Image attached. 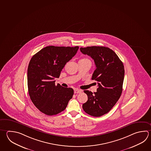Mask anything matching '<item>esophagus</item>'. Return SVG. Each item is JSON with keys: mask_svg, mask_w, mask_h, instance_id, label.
<instances>
[{"mask_svg": "<svg viewBox=\"0 0 151 151\" xmlns=\"http://www.w3.org/2000/svg\"><path fill=\"white\" fill-rule=\"evenodd\" d=\"M82 92V90H79V89H78V88L74 89V93H81Z\"/></svg>", "mask_w": 151, "mask_h": 151, "instance_id": "1", "label": "esophagus"}]
</instances>
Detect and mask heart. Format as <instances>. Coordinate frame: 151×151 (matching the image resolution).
Returning <instances> with one entry per match:
<instances>
[{"label": "heart", "mask_w": 151, "mask_h": 151, "mask_svg": "<svg viewBox=\"0 0 151 151\" xmlns=\"http://www.w3.org/2000/svg\"><path fill=\"white\" fill-rule=\"evenodd\" d=\"M84 60H88V59H84Z\"/></svg>", "instance_id": "b5f03b06"}]
</instances>
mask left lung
Listing matches in <instances>:
<instances>
[{
	"instance_id": "1",
	"label": "left lung",
	"mask_w": 151,
	"mask_h": 151,
	"mask_svg": "<svg viewBox=\"0 0 151 151\" xmlns=\"http://www.w3.org/2000/svg\"><path fill=\"white\" fill-rule=\"evenodd\" d=\"M80 50L94 60L96 69L92 80L96 81L98 86L96 92L84 91L88 99L83 104V109L90 115L101 116L110 111L121 97L124 65L117 54L107 47L88 46Z\"/></svg>"
}]
</instances>
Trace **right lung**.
Masks as SVG:
<instances>
[{
	"mask_svg": "<svg viewBox=\"0 0 151 151\" xmlns=\"http://www.w3.org/2000/svg\"><path fill=\"white\" fill-rule=\"evenodd\" d=\"M78 46H48L32 57L27 73L30 99L40 111L47 115L60 113L65 109L74 94L70 88L55 85L66 63L76 54Z\"/></svg>",
	"mask_w": 151,
	"mask_h": 151,
	"instance_id": "add662e5",
	"label": "right lung"
}]
</instances>
